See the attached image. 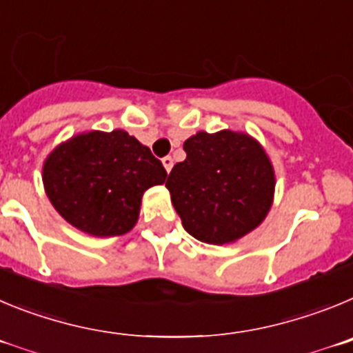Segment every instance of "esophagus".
Segmentation results:
<instances>
[{
  "label": "esophagus",
  "instance_id": "34e87169",
  "mask_svg": "<svg viewBox=\"0 0 353 353\" xmlns=\"http://www.w3.org/2000/svg\"><path fill=\"white\" fill-rule=\"evenodd\" d=\"M161 163H163V167H165V170H167V174H169L170 170H172L174 161H172V158H170V157H165L163 160H161Z\"/></svg>",
  "mask_w": 353,
  "mask_h": 353
}]
</instances>
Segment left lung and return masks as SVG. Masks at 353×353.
Instances as JSON below:
<instances>
[{
    "instance_id": "8db88e82",
    "label": "left lung",
    "mask_w": 353,
    "mask_h": 353,
    "mask_svg": "<svg viewBox=\"0 0 353 353\" xmlns=\"http://www.w3.org/2000/svg\"><path fill=\"white\" fill-rule=\"evenodd\" d=\"M165 186L184 230L208 244H230L255 230L274 200L269 154L246 132H196L183 144Z\"/></svg>"
}]
</instances>
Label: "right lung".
<instances>
[{
    "label": "right lung",
    "mask_w": 353,
    "mask_h": 353,
    "mask_svg": "<svg viewBox=\"0 0 353 353\" xmlns=\"http://www.w3.org/2000/svg\"><path fill=\"white\" fill-rule=\"evenodd\" d=\"M165 179L161 161L125 130L77 133L56 145L42 167L43 190L54 209L93 237L132 230L144 192Z\"/></svg>",
    "instance_id": "right-lung-1"
}]
</instances>
